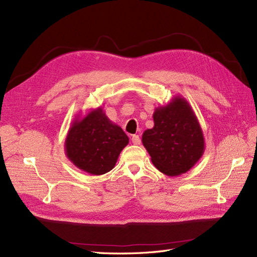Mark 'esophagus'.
Here are the masks:
<instances>
[{
    "mask_svg": "<svg viewBox=\"0 0 257 257\" xmlns=\"http://www.w3.org/2000/svg\"><path fill=\"white\" fill-rule=\"evenodd\" d=\"M132 143H133L134 145H141V143H142L141 137H139L138 135H133L132 136Z\"/></svg>",
    "mask_w": 257,
    "mask_h": 257,
    "instance_id": "esophagus-1",
    "label": "esophagus"
}]
</instances>
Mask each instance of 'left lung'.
Masks as SVG:
<instances>
[{
    "instance_id": "obj_1",
    "label": "left lung",
    "mask_w": 257,
    "mask_h": 257,
    "mask_svg": "<svg viewBox=\"0 0 257 257\" xmlns=\"http://www.w3.org/2000/svg\"><path fill=\"white\" fill-rule=\"evenodd\" d=\"M154 126L144 132L143 145L153 165L169 177L185 174L203 157V130L191 105L176 95L165 106L155 108Z\"/></svg>"
}]
</instances>
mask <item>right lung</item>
I'll return each instance as SVG.
<instances>
[{
  "label": "right lung",
  "instance_id": "add662e5",
  "mask_svg": "<svg viewBox=\"0 0 257 257\" xmlns=\"http://www.w3.org/2000/svg\"><path fill=\"white\" fill-rule=\"evenodd\" d=\"M128 144L123 130L111 122L102 108L91 109L73 121L65 138V154L83 172L99 176L114 167L121 151Z\"/></svg>",
  "mask_w": 257,
  "mask_h": 257
}]
</instances>
